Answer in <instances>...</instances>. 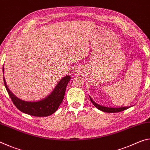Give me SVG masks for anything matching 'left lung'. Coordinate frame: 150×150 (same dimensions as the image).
<instances>
[{
  "label": "left lung",
  "mask_w": 150,
  "mask_h": 150,
  "mask_svg": "<svg viewBox=\"0 0 150 150\" xmlns=\"http://www.w3.org/2000/svg\"><path fill=\"white\" fill-rule=\"evenodd\" d=\"M91 101L92 102V103L94 105V106H95L96 108H98V110H100L103 112H121L123 111L124 110H126V109L129 108L131 107V106H125V107H119V108H112V107H106V106H103L99 105L98 104L96 103L95 101L93 100L92 98H91V96H89Z\"/></svg>",
  "instance_id": "obj_1"
}]
</instances>
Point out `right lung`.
<instances>
[{"mask_svg":"<svg viewBox=\"0 0 150 150\" xmlns=\"http://www.w3.org/2000/svg\"><path fill=\"white\" fill-rule=\"evenodd\" d=\"M2 71L4 74V66L2 68ZM70 79V76H65L59 81L58 84L55 86L54 90L47 97L35 102H31V101L28 102V101L21 100L13 95V93L7 87L4 77V83L12 103L19 110L29 115L40 117V116H50L57 110L64 98L66 87Z\"/></svg>","mask_w":150,"mask_h":150,"instance_id":"obj_1","label":"right lung"}]
</instances>
